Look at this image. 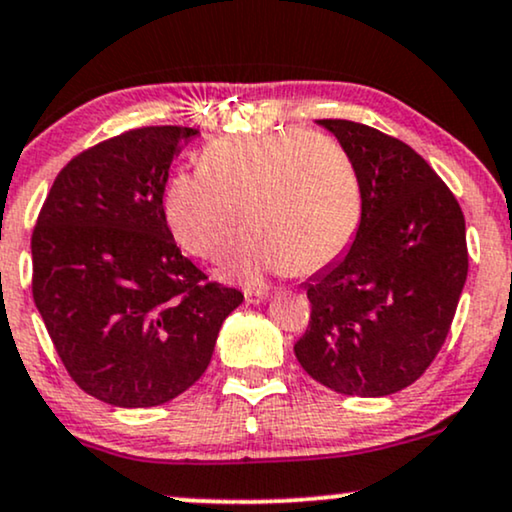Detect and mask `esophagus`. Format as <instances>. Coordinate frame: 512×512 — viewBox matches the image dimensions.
Masks as SVG:
<instances>
[{"label": "esophagus", "mask_w": 512, "mask_h": 512, "mask_svg": "<svg viewBox=\"0 0 512 512\" xmlns=\"http://www.w3.org/2000/svg\"><path fill=\"white\" fill-rule=\"evenodd\" d=\"M244 299H246V304H263V301L268 299V292H246L244 294Z\"/></svg>", "instance_id": "34e87169"}]
</instances>
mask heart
<instances>
[{
  "label": "heart",
  "instance_id": "obj_1",
  "mask_svg": "<svg viewBox=\"0 0 512 512\" xmlns=\"http://www.w3.org/2000/svg\"><path fill=\"white\" fill-rule=\"evenodd\" d=\"M199 163L197 173L168 180L163 213L175 242L208 263L230 254L244 223L254 230L223 270L230 280L258 285L270 273H315L356 237L361 175L332 137L304 128L223 137Z\"/></svg>",
  "mask_w": 512,
  "mask_h": 512
}]
</instances>
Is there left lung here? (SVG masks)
I'll use <instances>...</instances> for the list:
<instances>
[{
	"instance_id": "8db88e82",
	"label": "left lung",
	"mask_w": 512,
	"mask_h": 512,
	"mask_svg": "<svg viewBox=\"0 0 512 512\" xmlns=\"http://www.w3.org/2000/svg\"><path fill=\"white\" fill-rule=\"evenodd\" d=\"M349 151L363 218L344 256L304 282L311 323L294 353L315 382L389 396L430 368L468 277L465 218L408 144L353 121H318Z\"/></svg>"
}]
</instances>
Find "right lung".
<instances>
[{"label":"right lung","mask_w":512,"mask_h":512,"mask_svg":"<svg viewBox=\"0 0 512 512\" xmlns=\"http://www.w3.org/2000/svg\"><path fill=\"white\" fill-rule=\"evenodd\" d=\"M197 132L151 125L82 151L37 218L35 306L73 382L111 406L187 391L244 301L180 254L163 213L170 163Z\"/></svg>","instance_id":"right-lung-1"}]
</instances>
